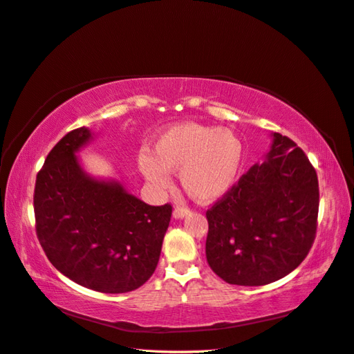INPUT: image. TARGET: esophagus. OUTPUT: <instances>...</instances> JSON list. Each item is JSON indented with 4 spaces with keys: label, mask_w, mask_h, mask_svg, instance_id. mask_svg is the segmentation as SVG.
I'll return each mask as SVG.
<instances>
[{
    "label": "esophagus",
    "mask_w": 354,
    "mask_h": 354,
    "mask_svg": "<svg viewBox=\"0 0 354 354\" xmlns=\"http://www.w3.org/2000/svg\"><path fill=\"white\" fill-rule=\"evenodd\" d=\"M187 214H190V209H189V208H185V207H177V208H174V211H173L174 218H183V217L187 216Z\"/></svg>",
    "instance_id": "34e87169"
}]
</instances>
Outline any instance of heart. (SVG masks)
<instances>
[{"label": "heart", "instance_id": "b5f03b06", "mask_svg": "<svg viewBox=\"0 0 354 354\" xmlns=\"http://www.w3.org/2000/svg\"><path fill=\"white\" fill-rule=\"evenodd\" d=\"M151 155L138 156V168L151 183L168 189L167 171H180V183L198 202L223 198L234 186L243 160V145L229 128L181 122L160 133Z\"/></svg>", "mask_w": 354, "mask_h": 354}]
</instances>
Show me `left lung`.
<instances>
[{
	"label": "left lung",
	"instance_id": "left-lung-1",
	"mask_svg": "<svg viewBox=\"0 0 354 354\" xmlns=\"http://www.w3.org/2000/svg\"><path fill=\"white\" fill-rule=\"evenodd\" d=\"M317 212L316 169L291 138L274 133L267 160L207 211V261L230 285L282 279L312 248Z\"/></svg>",
	"mask_w": 354,
	"mask_h": 354
}]
</instances>
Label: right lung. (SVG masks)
Here are the masks:
<instances>
[{"label": "right lung", "instance_id": "1", "mask_svg": "<svg viewBox=\"0 0 354 354\" xmlns=\"http://www.w3.org/2000/svg\"><path fill=\"white\" fill-rule=\"evenodd\" d=\"M90 137L84 127L72 130L38 171L37 238L71 281L104 294L130 292L153 274L173 207L147 205L120 183L85 174L75 153Z\"/></svg>", "mask_w": 354, "mask_h": 354}]
</instances>
